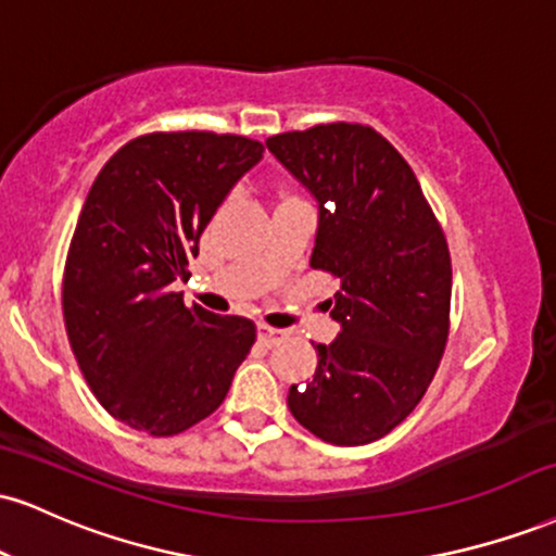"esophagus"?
<instances>
[{"mask_svg":"<svg viewBox=\"0 0 556 556\" xmlns=\"http://www.w3.org/2000/svg\"><path fill=\"white\" fill-rule=\"evenodd\" d=\"M258 339H261V342H264L266 346H274V344L282 342V339H287V331H282V329H271V326H266V324H258Z\"/></svg>","mask_w":556,"mask_h":556,"instance_id":"1","label":"esophagus"}]
</instances>
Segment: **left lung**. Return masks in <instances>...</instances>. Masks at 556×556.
<instances>
[{"label":"left lung","mask_w":556,"mask_h":556,"mask_svg":"<svg viewBox=\"0 0 556 556\" xmlns=\"http://www.w3.org/2000/svg\"><path fill=\"white\" fill-rule=\"evenodd\" d=\"M318 199L311 266L339 279L311 383L292 386V417L331 445H365L425 396L451 333V251L401 152L365 124H318L266 139Z\"/></svg>","instance_id":"1"}]
</instances>
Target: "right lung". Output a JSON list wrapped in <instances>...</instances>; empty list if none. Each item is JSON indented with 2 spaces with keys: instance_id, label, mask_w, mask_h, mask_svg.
Wrapping results in <instances>:
<instances>
[{
  "instance_id": "add662e5",
  "label": "right lung",
  "mask_w": 556,
  "mask_h": 556,
  "mask_svg": "<svg viewBox=\"0 0 556 556\" xmlns=\"http://www.w3.org/2000/svg\"><path fill=\"white\" fill-rule=\"evenodd\" d=\"M264 155L240 134L152 131L126 142L87 193L62 279L70 346L105 412L152 438L223 404L256 324L186 305L199 238Z\"/></svg>"
}]
</instances>
